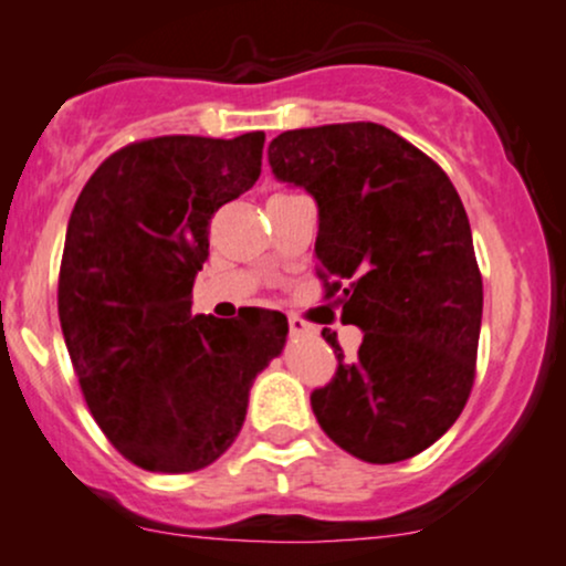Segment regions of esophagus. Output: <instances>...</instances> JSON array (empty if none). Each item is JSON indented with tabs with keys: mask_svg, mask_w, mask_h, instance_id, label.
Returning <instances> with one entry per match:
<instances>
[{
	"mask_svg": "<svg viewBox=\"0 0 566 566\" xmlns=\"http://www.w3.org/2000/svg\"><path fill=\"white\" fill-rule=\"evenodd\" d=\"M308 333H314L312 325H306L298 317H290V336H308Z\"/></svg>",
	"mask_w": 566,
	"mask_h": 566,
	"instance_id": "esophagus-1",
	"label": "esophagus"
}]
</instances>
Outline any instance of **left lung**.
<instances>
[{"label":"left lung","instance_id":"obj_1","mask_svg":"<svg viewBox=\"0 0 566 566\" xmlns=\"http://www.w3.org/2000/svg\"><path fill=\"white\" fill-rule=\"evenodd\" d=\"M268 165L317 203L314 254L336 279L328 295L342 290V319L363 331L353 363L323 331L338 368L312 392L314 418L360 461L423 453L467 403L483 319L455 187L420 148L371 122L290 129L271 140Z\"/></svg>","mask_w":566,"mask_h":566}]
</instances>
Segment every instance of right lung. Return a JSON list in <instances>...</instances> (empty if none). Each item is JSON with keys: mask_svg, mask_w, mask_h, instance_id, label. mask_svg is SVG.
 Segmentation results:
<instances>
[{"mask_svg": "<svg viewBox=\"0 0 566 566\" xmlns=\"http://www.w3.org/2000/svg\"><path fill=\"white\" fill-rule=\"evenodd\" d=\"M263 133L168 135L105 159L75 200L59 319L94 420L148 472H198L235 442L254 377L279 358L287 317L192 314L208 222L254 187Z\"/></svg>", "mask_w": 566, "mask_h": 566, "instance_id": "right-lung-1", "label": "right lung"}]
</instances>
